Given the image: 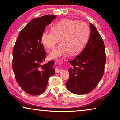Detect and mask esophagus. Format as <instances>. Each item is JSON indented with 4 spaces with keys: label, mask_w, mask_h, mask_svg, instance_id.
<instances>
[{
    "label": "esophagus",
    "mask_w": 120,
    "mask_h": 120,
    "mask_svg": "<svg viewBox=\"0 0 120 120\" xmlns=\"http://www.w3.org/2000/svg\"><path fill=\"white\" fill-rule=\"evenodd\" d=\"M62 71V70L61 69H58V68H56L55 69V72L56 73H60V72Z\"/></svg>",
    "instance_id": "obj_1"
}]
</instances>
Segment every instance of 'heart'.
<instances>
[{
	"label": "heart",
	"mask_w": 120,
	"mask_h": 120,
	"mask_svg": "<svg viewBox=\"0 0 120 120\" xmlns=\"http://www.w3.org/2000/svg\"><path fill=\"white\" fill-rule=\"evenodd\" d=\"M89 27L86 23L73 19H63L55 24L51 32L45 30L41 35V42L47 50L51 49L59 41L58 46L49 54L50 59L58 60L67 56L78 54L89 37Z\"/></svg>",
	"instance_id": "b5f03b06"
}]
</instances>
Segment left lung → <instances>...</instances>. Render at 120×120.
Segmentation results:
<instances>
[{"mask_svg":"<svg viewBox=\"0 0 120 120\" xmlns=\"http://www.w3.org/2000/svg\"><path fill=\"white\" fill-rule=\"evenodd\" d=\"M88 41L80 55L69 61L73 67L69 69V79L66 87L71 93L85 94L97 86L104 74L106 55L101 36L93 24Z\"/></svg>","mask_w":120,"mask_h":120,"instance_id":"8db88e82","label":"left lung"}]
</instances>
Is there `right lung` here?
I'll return each instance as SVG.
<instances>
[{
    "instance_id": "right-lung-1",
    "label": "right lung",
    "mask_w": 120,
    "mask_h": 120,
    "mask_svg": "<svg viewBox=\"0 0 120 120\" xmlns=\"http://www.w3.org/2000/svg\"><path fill=\"white\" fill-rule=\"evenodd\" d=\"M56 15H45L31 20L19 32L12 51V69L16 81L28 94L37 96L45 91L49 79L55 75V62L45 61L46 53L41 42L45 27Z\"/></svg>"
}]
</instances>
